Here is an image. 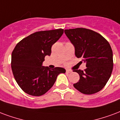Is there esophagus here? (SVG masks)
Here are the masks:
<instances>
[{
  "label": "esophagus",
  "mask_w": 120,
  "mask_h": 120,
  "mask_svg": "<svg viewBox=\"0 0 120 120\" xmlns=\"http://www.w3.org/2000/svg\"><path fill=\"white\" fill-rule=\"evenodd\" d=\"M72 71L71 70H69V69H67V70H66V73L67 74H70V73H71Z\"/></svg>",
  "instance_id": "1"
}]
</instances>
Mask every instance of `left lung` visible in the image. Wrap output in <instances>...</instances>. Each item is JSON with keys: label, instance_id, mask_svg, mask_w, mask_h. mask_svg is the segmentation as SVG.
I'll return each mask as SVG.
<instances>
[{"label": "left lung", "instance_id": "8db88e82", "mask_svg": "<svg viewBox=\"0 0 120 120\" xmlns=\"http://www.w3.org/2000/svg\"><path fill=\"white\" fill-rule=\"evenodd\" d=\"M65 33L74 46L75 56L86 63L84 71L74 70L80 79L74 87L84 94L100 91L113 71V52L109 43L100 34L86 28L65 30Z\"/></svg>", "mask_w": 120, "mask_h": 120}]
</instances>
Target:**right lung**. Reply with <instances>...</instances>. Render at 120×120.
Wrapping results in <instances>:
<instances>
[{
  "mask_svg": "<svg viewBox=\"0 0 120 120\" xmlns=\"http://www.w3.org/2000/svg\"><path fill=\"white\" fill-rule=\"evenodd\" d=\"M64 33L63 29L34 33L20 41L12 53L11 68L17 84L24 92L40 96L52 88L56 77L65 73L62 67L50 68L42 65L52 46Z\"/></svg>",
  "mask_w": 120,
  "mask_h": 120,
  "instance_id": "obj_1",
  "label": "right lung"
}]
</instances>
